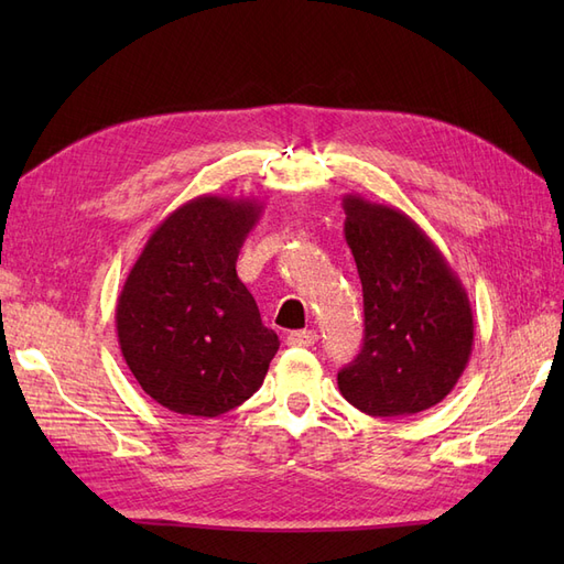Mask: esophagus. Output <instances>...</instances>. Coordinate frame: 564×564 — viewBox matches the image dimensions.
<instances>
[{"mask_svg": "<svg viewBox=\"0 0 564 564\" xmlns=\"http://www.w3.org/2000/svg\"><path fill=\"white\" fill-rule=\"evenodd\" d=\"M317 340V332L315 329H301V332H292L286 336V346H299V348H308Z\"/></svg>", "mask_w": 564, "mask_h": 564, "instance_id": "34e87169", "label": "esophagus"}]
</instances>
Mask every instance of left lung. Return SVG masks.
Masks as SVG:
<instances>
[{"label":"left lung","instance_id":"8db88e82","mask_svg":"<svg viewBox=\"0 0 564 564\" xmlns=\"http://www.w3.org/2000/svg\"><path fill=\"white\" fill-rule=\"evenodd\" d=\"M346 242L365 296V344L338 390L369 416H409L445 400L473 350V308L435 242L404 212L344 197Z\"/></svg>","mask_w":564,"mask_h":564}]
</instances>
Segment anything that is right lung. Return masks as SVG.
Here are the masks:
<instances>
[{
	"instance_id": "obj_1",
	"label": "right lung",
	"mask_w": 564,
	"mask_h": 564,
	"mask_svg": "<svg viewBox=\"0 0 564 564\" xmlns=\"http://www.w3.org/2000/svg\"><path fill=\"white\" fill-rule=\"evenodd\" d=\"M261 204L202 195L152 230L117 299V338L148 395L169 412L220 416L261 388L280 348L237 278Z\"/></svg>"
}]
</instances>
